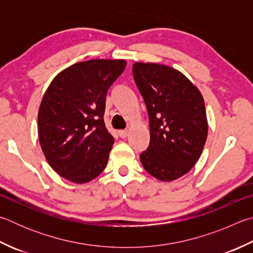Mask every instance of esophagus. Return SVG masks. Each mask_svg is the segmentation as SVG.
Wrapping results in <instances>:
<instances>
[{
    "instance_id": "1",
    "label": "esophagus",
    "mask_w": 253,
    "mask_h": 253,
    "mask_svg": "<svg viewBox=\"0 0 253 253\" xmlns=\"http://www.w3.org/2000/svg\"><path fill=\"white\" fill-rule=\"evenodd\" d=\"M118 135H119V137H121V138H126L127 135H128V130H119Z\"/></svg>"
}]
</instances>
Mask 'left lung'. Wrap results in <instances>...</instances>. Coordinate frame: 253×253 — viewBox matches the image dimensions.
Returning a JSON list of instances; mask_svg holds the SVG:
<instances>
[{"instance_id":"8db88e82","label":"left lung","mask_w":253,"mask_h":253,"mask_svg":"<svg viewBox=\"0 0 253 253\" xmlns=\"http://www.w3.org/2000/svg\"><path fill=\"white\" fill-rule=\"evenodd\" d=\"M132 75L149 116V146L140 154L145 170L162 181L183 176L198 162L208 135L198 88L171 67L135 63Z\"/></svg>"}]
</instances>
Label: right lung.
Returning <instances> with one entry per match:
<instances>
[{"instance_id": "right-lung-1", "label": "right lung", "mask_w": 253, "mask_h": 253, "mask_svg": "<svg viewBox=\"0 0 253 253\" xmlns=\"http://www.w3.org/2000/svg\"><path fill=\"white\" fill-rule=\"evenodd\" d=\"M126 67L124 59H90L66 68L50 83L39 111V139L59 176L93 180L106 167L114 137L104 122L106 95Z\"/></svg>"}]
</instances>
